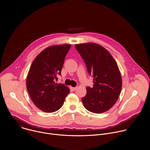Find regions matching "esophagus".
Instances as JSON below:
<instances>
[{"instance_id": "1", "label": "esophagus", "mask_w": 150, "mask_h": 150, "mask_svg": "<svg viewBox=\"0 0 150 150\" xmlns=\"http://www.w3.org/2000/svg\"><path fill=\"white\" fill-rule=\"evenodd\" d=\"M71 89L72 91H76V89H77V87H71Z\"/></svg>"}]
</instances>
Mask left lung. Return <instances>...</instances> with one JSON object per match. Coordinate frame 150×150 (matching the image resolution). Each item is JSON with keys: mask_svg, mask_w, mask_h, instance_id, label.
<instances>
[{"mask_svg": "<svg viewBox=\"0 0 150 150\" xmlns=\"http://www.w3.org/2000/svg\"><path fill=\"white\" fill-rule=\"evenodd\" d=\"M75 47L84 60L89 74L93 77V87H86V94L82 98V103L91 112H106L118 100L122 88L118 65L101 45L87 43L76 44Z\"/></svg>", "mask_w": 150, "mask_h": 150, "instance_id": "obj_1", "label": "left lung"}]
</instances>
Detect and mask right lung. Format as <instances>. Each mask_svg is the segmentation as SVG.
Returning <instances> with one entry per match:
<instances>
[{
  "instance_id": "right-lung-1",
  "label": "right lung",
  "mask_w": 150,
  "mask_h": 150,
  "mask_svg": "<svg viewBox=\"0 0 150 150\" xmlns=\"http://www.w3.org/2000/svg\"><path fill=\"white\" fill-rule=\"evenodd\" d=\"M70 44L51 46L37 55L29 69L26 88L33 104L45 112L59 110L69 93L62 83H56L55 79L61 75L65 58Z\"/></svg>"
}]
</instances>
